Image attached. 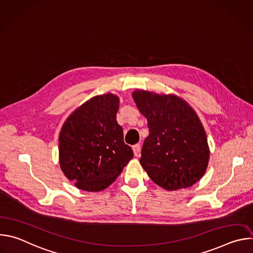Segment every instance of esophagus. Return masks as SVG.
Instances as JSON below:
<instances>
[{
	"instance_id": "obj_1",
	"label": "esophagus",
	"mask_w": 253,
	"mask_h": 253,
	"mask_svg": "<svg viewBox=\"0 0 253 253\" xmlns=\"http://www.w3.org/2000/svg\"><path fill=\"white\" fill-rule=\"evenodd\" d=\"M140 151H141V145H140V144H135V145L133 146V152H134V155H135L136 157H137V156H139Z\"/></svg>"
}]
</instances>
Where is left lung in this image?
<instances>
[{
    "instance_id": "left-lung-1",
    "label": "left lung",
    "mask_w": 253,
    "mask_h": 253,
    "mask_svg": "<svg viewBox=\"0 0 253 253\" xmlns=\"http://www.w3.org/2000/svg\"><path fill=\"white\" fill-rule=\"evenodd\" d=\"M132 97L149 128L140 157L143 169L168 191L192 186L204 175L210 154L193 108L174 94L135 90Z\"/></svg>"
}]
</instances>
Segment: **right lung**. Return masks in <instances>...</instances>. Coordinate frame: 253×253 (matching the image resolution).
Instances as JSON below:
<instances>
[{"label":"right lung","instance_id":"add662e5","mask_svg":"<svg viewBox=\"0 0 253 253\" xmlns=\"http://www.w3.org/2000/svg\"><path fill=\"white\" fill-rule=\"evenodd\" d=\"M119 97L97 95L72 112L59 135V163L64 175L81 190L110 186L133 158L117 123Z\"/></svg>","mask_w":253,"mask_h":253}]
</instances>
